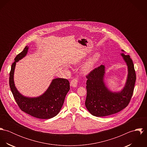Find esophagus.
I'll list each match as a JSON object with an SVG mask.
<instances>
[{
	"mask_svg": "<svg viewBox=\"0 0 147 147\" xmlns=\"http://www.w3.org/2000/svg\"><path fill=\"white\" fill-rule=\"evenodd\" d=\"M78 80L77 78L74 79L71 82V86H72V87H76L77 84H78Z\"/></svg>",
	"mask_w": 147,
	"mask_h": 147,
	"instance_id": "34e87169",
	"label": "esophagus"
}]
</instances>
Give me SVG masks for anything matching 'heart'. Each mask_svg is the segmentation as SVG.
Wrapping results in <instances>:
<instances>
[{
    "mask_svg": "<svg viewBox=\"0 0 147 147\" xmlns=\"http://www.w3.org/2000/svg\"><path fill=\"white\" fill-rule=\"evenodd\" d=\"M100 58V54L99 53H96L92 57H90L82 67L83 73L87 74L92 69L95 64L98 61Z\"/></svg>",
    "mask_w": 147,
    "mask_h": 147,
    "instance_id": "b5f03b06",
    "label": "heart"
}]
</instances>
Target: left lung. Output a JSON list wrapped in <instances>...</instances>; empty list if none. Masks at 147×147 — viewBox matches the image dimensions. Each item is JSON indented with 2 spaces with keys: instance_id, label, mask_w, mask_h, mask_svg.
Here are the masks:
<instances>
[{
  "instance_id": "8db88e82",
  "label": "left lung",
  "mask_w": 147,
  "mask_h": 147,
  "mask_svg": "<svg viewBox=\"0 0 147 147\" xmlns=\"http://www.w3.org/2000/svg\"><path fill=\"white\" fill-rule=\"evenodd\" d=\"M128 66V76L125 86L118 92H112L104 82L105 66L95 68L86 76V98L85 106L96 117H105L115 114L126 107L133 94L136 79L134 65L129 55L121 54Z\"/></svg>"
}]
</instances>
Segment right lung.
<instances>
[{
  "mask_svg": "<svg viewBox=\"0 0 147 147\" xmlns=\"http://www.w3.org/2000/svg\"><path fill=\"white\" fill-rule=\"evenodd\" d=\"M28 50V47L26 46L15 58L9 73V86L16 103L22 111L37 118L50 119L59 113L70 89L69 83L65 79H55L47 90L40 97L29 98L22 96L15 86L13 74L16 63L26 55Z\"/></svg>",
  "mask_w": 147,
  "mask_h": 147,
  "instance_id": "add662e5",
  "label": "right lung"
}]
</instances>
